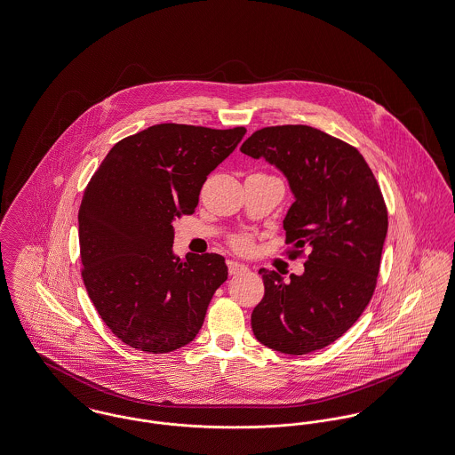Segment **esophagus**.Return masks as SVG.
Masks as SVG:
<instances>
[{
    "label": "esophagus",
    "instance_id": "esophagus-1",
    "mask_svg": "<svg viewBox=\"0 0 455 455\" xmlns=\"http://www.w3.org/2000/svg\"><path fill=\"white\" fill-rule=\"evenodd\" d=\"M227 265H228V273H230V275H239V273H245V271L249 269L247 265L239 263V261H235V259H230Z\"/></svg>",
    "mask_w": 455,
    "mask_h": 455
}]
</instances>
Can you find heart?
Instances as JSON below:
<instances>
[{
    "instance_id": "heart-1",
    "label": "heart",
    "mask_w": 455,
    "mask_h": 455,
    "mask_svg": "<svg viewBox=\"0 0 455 455\" xmlns=\"http://www.w3.org/2000/svg\"><path fill=\"white\" fill-rule=\"evenodd\" d=\"M232 243H234V247H237V249H241V251H247L249 247H251V237L249 235H235L234 239H232Z\"/></svg>"
}]
</instances>
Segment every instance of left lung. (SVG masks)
<instances>
[{"label":"left lung","instance_id":"left-lung-1","mask_svg":"<svg viewBox=\"0 0 455 455\" xmlns=\"http://www.w3.org/2000/svg\"><path fill=\"white\" fill-rule=\"evenodd\" d=\"M289 180L295 201L283 220L291 258L309 251L291 282L261 267L265 297L251 324L267 347L302 355L340 339L370 304L388 230L371 168L347 142L307 125L265 127L241 148Z\"/></svg>","mask_w":455,"mask_h":455}]
</instances>
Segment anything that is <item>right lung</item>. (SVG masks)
<instances>
[{"mask_svg": "<svg viewBox=\"0 0 455 455\" xmlns=\"http://www.w3.org/2000/svg\"><path fill=\"white\" fill-rule=\"evenodd\" d=\"M243 127L160 124L116 142L84 190L82 280L101 320L124 344L153 354L199 333L228 267L220 254H173V221L192 214L208 175Z\"/></svg>", "mask_w": 455, "mask_h": 455, "instance_id": "add662e5", "label": "right lung"}]
</instances>
